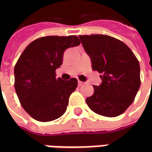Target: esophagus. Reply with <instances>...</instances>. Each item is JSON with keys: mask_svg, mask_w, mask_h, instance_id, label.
Segmentation results:
<instances>
[{"mask_svg": "<svg viewBox=\"0 0 152 152\" xmlns=\"http://www.w3.org/2000/svg\"><path fill=\"white\" fill-rule=\"evenodd\" d=\"M84 85H85V83L82 82V81H80V80H79V81H78V86H84Z\"/></svg>", "mask_w": 152, "mask_h": 152, "instance_id": "34e87169", "label": "esophagus"}]
</instances>
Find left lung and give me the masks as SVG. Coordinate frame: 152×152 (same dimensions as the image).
<instances>
[{"mask_svg":"<svg viewBox=\"0 0 152 152\" xmlns=\"http://www.w3.org/2000/svg\"><path fill=\"white\" fill-rule=\"evenodd\" d=\"M91 60L92 69L102 73L100 86L86 99L93 112L107 117L120 115L132 104L140 87V65L121 40L107 35L79 36Z\"/></svg>","mask_w":152,"mask_h":152,"instance_id":"8db88e82","label":"left lung"}]
</instances>
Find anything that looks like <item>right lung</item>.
Masks as SVG:
<instances>
[{"label":"right lung","mask_w":152,"mask_h":152,"mask_svg":"<svg viewBox=\"0 0 152 152\" xmlns=\"http://www.w3.org/2000/svg\"><path fill=\"white\" fill-rule=\"evenodd\" d=\"M76 36H49L28 45L15 66V89L26 112L41 122L56 120L66 110L77 80L56 78L67 48L79 45Z\"/></svg>","instance_id":"1"}]
</instances>
